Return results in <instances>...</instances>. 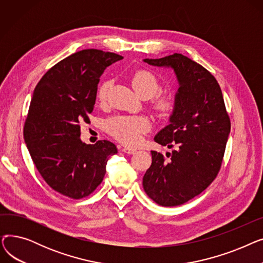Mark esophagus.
<instances>
[{"label":"esophagus","instance_id":"1","mask_svg":"<svg viewBox=\"0 0 263 263\" xmlns=\"http://www.w3.org/2000/svg\"><path fill=\"white\" fill-rule=\"evenodd\" d=\"M122 151H123L124 154H127V155H134V154H136V150L135 149H131V148H123Z\"/></svg>","mask_w":263,"mask_h":263}]
</instances>
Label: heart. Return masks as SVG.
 Listing matches in <instances>:
<instances>
[{"instance_id":"b5f03b06","label":"heart","mask_w":263,"mask_h":263,"mask_svg":"<svg viewBox=\"0 0 263 263\" xmlns=\"http://www.w3.org/2000/svg\"><path fill=\"white\" fill-rule=\"evenodd\" d=\"M113 85V80L103 81L98 89V98L103 101L106 99L109 88ZM132 85L142 97L154 96L160 88V82L156 74L148 70L137 71L133 79ZM155 107L160 112H167L172 108L174 98L168 92H162L154 97ZM150 120L143 115L115 116L106 121L105 127L109 134L126 145H137L142 140V134L150 129Z\"/></svg>"}]
</instances>
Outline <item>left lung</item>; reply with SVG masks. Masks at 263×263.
I'll return each instance as SVG.
<instances>
[{"label":"left lung","instance_id":"1","mask_svg":"<svg viewBox=\"0 0 263 263\" xmlns=\"http://www.w3.org/2000/svg\"><path fill=\"white\" fill-rule=\"evenodd\" d=\"M145 63L172 68L179 83L170 124L155 141L175 147L170 162L151 151L153 163L143 178L146 194L163 206L182 204L199 195L216 178L222 165L230 119L216 79L182 54Z\"/></svg>","mask_w":263,"mask_h":263}]
</instances>
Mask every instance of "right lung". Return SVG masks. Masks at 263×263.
Wrapping results in <instances>:
<instances>
[{"instance_id": "add662e5", "label": "right lung", "mask_w": 263, "mask_h": 263, "mask_svg": "<svg viewBox=\"0 0 263 263\" xmlns=\"http://www.w3.org/2000/svg\"><path fill=\"white\" fill-rule=\"evenodd\" d=\"M121 55L97 49L76 52L41 78L34 90L24 123V140L44 180L62 195L86 197L106 173V163L117 154L108 141L95 145L80 139V121L89 120L100 77Z\"/></svg>"}]
</instances>
